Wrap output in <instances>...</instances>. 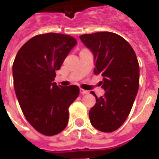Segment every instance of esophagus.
Returning a JSON list of instances; mask_svg holds the SVG:
<instances>
[{"instance_id": "1", "label": "esophagus", "mask_w": 159, "mask_h": 159, "mask_svg": "<svg viewBox=\"0 0 159 159\" xmlns=\"http://www.w3.org/2000/svg\"><path fill=\"white\" fill-rule=\"evenodd\" d=\"M80 93H82V94H87V93H89V92L87 91V90H84L83 89H80Z\"/></svg>"}]
</instances>
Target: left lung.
Returning <instances> with one entry per match:
<instances>
[{"label":"left lung","instance_id":"obj_1","mask_svg":"<svg viewBox=\"0 0 159 159\" xmlns=\"http://www.w3.org/2000/svg\"><path fill=\"white\" fill-rule=\"evenodd\" d=\"M94 57V74H101L106 91L96 98L89 111L91 124L96 129L110 133L123 125L133 107L139 89L140 68L135 52L126 40L112 32L80 36Z\"/></svg>","mask_w":159,"mask_h":159}]
</instances>
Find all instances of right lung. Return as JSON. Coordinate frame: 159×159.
Listing matches in <instances>:
<instances>
[{"mask_svg":"<svg viewBox=\"0 0 159 159\" xmlns=\"http://www.w3.org/2000/svg\"><path fill=\"white\" fill-rule=\"evenodd\" d=\"M76 44L68 35H37L22 46L13 62L14 89L21 110L30 125L47 136L66 129L68 108L79 95L76 85L57 86L53 82L55 71Z\"/></svg>","mask_w":159,"mask_h":159,"instance_id":"obj_1","label":"right lung"}]
</instances>
